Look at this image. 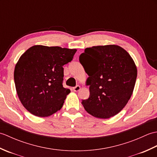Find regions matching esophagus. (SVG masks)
Here are the masks:
<instances>
[{"label":"esophagus","mask_w":157,"mask_h":157,"mask_svg":"<svg viewBox=\"0 0 157 157\" xmlns=\"http://www.w3.org/2000/svg\"><path fill=\"white\" fill-rule=\"evenodd\" d=\"M73 90H74L75 92H78L79 90H80V86H76L75 87H74V88H73Z\"/></svg>","instance_id":"esophagus-1"}]
</instances>
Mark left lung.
<instances>
[{
    "label": "left lung",
    "mask_w": 157,
    "mask_h": 157,
    "mask_svg": "<svg viewBox=\"0 0 157 157\" xmlns=\"http://www.w3.org/2000/svg\"><path fill=\"white\" fill-rule=\"evenodd\" d=\"M79 62L89 75L90 96L82 100L89 114L109 119L119 113L134 91L137 68L129 53L117 45L85 49Z\"/></svg>",
    "instance_id": "obj_1"
}]
</instances>
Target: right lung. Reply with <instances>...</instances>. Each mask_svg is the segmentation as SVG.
Wrapping results in <instances>:
<instances>
[{"label": "right lung", "instance_id": "add662e5", "mask_svg": "<svg viewBox=\"0 0 157 157\" xmlns=\"http://www.w3.org/2000/svg\"><path fill=\"white\" fill-rule=\"evenodd\" d=\"M76 49L36 45L19 58L14 71L17 93L23 106L45 117L62 108L70 90L63 86V66L71 62Z\"/></svg>", "mask_w": 157, "mask_h": 157}]
</instances>
